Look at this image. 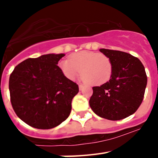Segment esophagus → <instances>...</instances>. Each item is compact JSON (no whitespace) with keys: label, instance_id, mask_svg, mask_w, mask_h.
<instances>
[{"label":"esophagus","instance_id":"esophagus-1","mask_svg":"<svg viewBox=\"0 0 158 158\" xmlns=\"http://www.w3.org/2000/svg\"><path fill=\"white\" fill-rule=\"evenodd\" d=\"M82 89H83V85H79V89H80V90H82Z\"/></svg>","mask_w":158,"mask_h":158}]
</instances>
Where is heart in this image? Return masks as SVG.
<instances>
[{
  "label": "heart",
  "mask_w": 158,
  "mask_h": 158,
  "mask_svg": "<svg viewBox=\"0 0 158 158\" xmlns=\"http://www.w3.org/2000/svg\"><path fill=\"white\" fill-rule=\"evenodd\" d=\"M59 66L69 80L73 81L81 74L91 85H101L109 81L112 63L107 55L94 51H81L72 54L69 59L62 60Z\"/></svg>",
  "instance_id": "b5f03b06"
}]
</instances>
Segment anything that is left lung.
<instances>
[{
  "mask_svg": "<svg viewBox=\"0 0 158 158\" xmlns=\"http://www.w3.org/2000/svg\"><path fill=\"white\" fill-rule=\"evenodd\" d=\"M112 63L110 80L93 88L89 105L95 114L109 120H120L138 110L144 97L147 76L136 57L119 51L100 49Z\"/></svg>",
  "mask_w": 158,
  "mask_h": 158,
  "instance_id": "1",
  "label": "left lung"
}]
</instances>
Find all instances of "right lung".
<instances>
[{"instance_id":"obj_1","label":"right lung","mask_w":158,"mask_h":158,"mask_svg":"<svg viewBox=\"0 0 158 158\" xmlns=\"http://www.w3.org/2000/svg\"><path fill=\"white\" fill-rule=\"evenodd\" d=\"M64 56L49 54L27 58L11 73L8 87L12 108L32 127L51 129L70 114L72 100L79 88L57 65Z\"/></svg>"}]
</instances>
